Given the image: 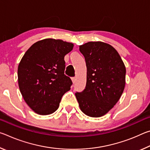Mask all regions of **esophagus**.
<instances>
[{
    "label": "esophagus",
    "instance_id": "esophagus-1",
    "mask_svg": "<svg viewBox=\"0 0 150 150\" xmlns=\"http://www.w3.org/2000/svg\"><path fill=\"white\" fill-rule=\"evenodd\" d=\"M71 80H72V82H73V84H74V83H75V81H76V79H75V77H73V78L71 79Z\"/></svg>",
    "mask_w": 150,
    "mask_h": 150
}]
</instances>
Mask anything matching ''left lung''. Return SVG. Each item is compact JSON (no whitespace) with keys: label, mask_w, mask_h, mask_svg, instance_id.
Here are the masks:
<instances>
[{"label":"left lung","mask_w":150,"mask_h":150,"mask_svg":"<svg viewBox=\"0 0 150 150\" xmlns=\"http://www.w3.org/2000/svg\"><path fill=\"white\" fill-rule=\"evenodd\" d=\"M87 66V83L82 93H75L81 110L91 117L105 115L114 107L126 84V67L111 45L89 42L79 45Z\"/></svg>","instance_id":"obj_1"}]
</instances>
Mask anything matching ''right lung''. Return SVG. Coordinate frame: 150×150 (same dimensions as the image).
I'll list each match as a JSON object with an SVG mask.
<instances>
[{
  "label": "right lung",
  "mask_w": 150,
  "mask_h": 150,
  "mask_svg": "<svg viewBox=\"0 0 150 150\" xmlns=\"http://www.w3.org/2000/svg\"><path fill=\"white\" fill-rule=\"evenodd\" d=\"M72 43L46 38L34 43L21 59L18 81L24 100L36 114L48 115L59 108L62 96L72 81L65 75L64 57Z\"/></svg>",
  "instance_id": "add662e5"
}]
</instances>
